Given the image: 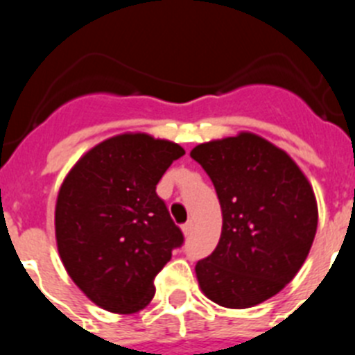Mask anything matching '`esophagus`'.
Listing matches in <instances>:
<instances>
[{
    "label": "esophagus",
    "instance_id": "34e87169",
    "mask_svg": "<svg viewBox=\"0 0 355 355\" xmlns=\"http://www.w3.org/2000/svg\"><path fill=\"white\" fill-rule=\"evenodd\" d=\"M192 229H193V222H187V224H183L181 231H183L184 236H188V234L192 233Z\"/></svg>",
    "mask_w": 355,
    "mask_h": 355
}]
</instances>
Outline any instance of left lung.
<instances>
[{"label":"left lung","mask_w":355,"mask_h":355,"mask_svg":"<svg viewBox=\"0 0 355 355\" xmlns=\"http://www.w3.org/2000/svg\"><path fill=\"white\" fill-rule=\"evenodd\" d=\"M190 156L222 208L218 245L196 265L200 291L231 309L258 306L290 283L311 250L318 225L311 183L286 150L249 131L199 144Z\"/></svg>","instance_id":"1"}]
</instances>
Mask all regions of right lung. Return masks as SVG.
<instances>
[{"mask_svg": "<svg viewBox=\"0 0 355 355\" xmlns=\"http://www.w3.org/2000/svg\"><path fill=\"white\" fill-rule=\"evenodd\" d=\"M184 149L122 133L87 150L65 175L55 208L58 254L96 306L131 315L155 297V277L183 243L156 184Z\"/></svg>", "mask_w": 355, "mask_h": 355, "instance_id": "1", "label": "right lung"}]
</instances>
